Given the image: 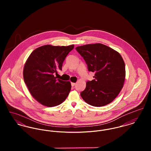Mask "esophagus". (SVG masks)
<instances>
[{
	"instance_id": "obj_1",
	"label": "esophagus",
	"mask_w": 151,
	"mask_h": 151,
	"mask_svg": "<svg viewBox=\"0 0 151 151\" xmlns=\"http://www.w3.org/2000/svg\"><path fill=\"white\" fill-rule=\"evenodd\" d=\"M71 86H76V83H71Z\"/></svg>"
}]
</instances>
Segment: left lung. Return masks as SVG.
Instances as JSON below:
<instances>
[{"label":"left lung","instance_id":"left-lung-1","mask_svg":"<svg viewBox=\"0 0 151 151\" xmlns=\"http://www.w3.org/2000/svg\"><path fill=\"white\" fill-rule=\"evenodd\" d=\"M94 79L88 81L80 95L88 104L96 107L111 103L122 90L125 80L124 62L120 54L101 43L77 46Z\"/></svg>","mask_w":151,"mask_h":151}]
</instances>
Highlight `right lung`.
I'll list each match as a JSON object with an SVG mask.
<instances>
[{
	"instance_id": "right-lung-1",
	"label": "right lung",
	"mask_w": 151,
	"mask_h": 151,
	"mask_svg": "<svg viewBox=\"0 0 151 151\" xmlns=\"http://www.w3.org/2000/svg\"><path fill=\"white\" fill-rule=\"evenodd\" d=\"M74 45H44L35 49L24 67V82L32 96L41 104L52 107L63 103L71 90L70 81L54 76L62 70L65 57Z\"/></svg>"
}]
</instances>
